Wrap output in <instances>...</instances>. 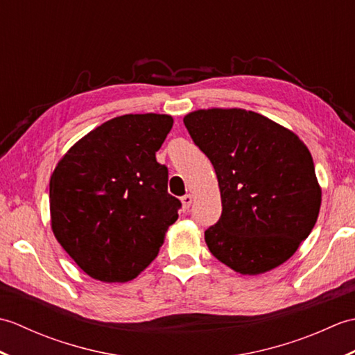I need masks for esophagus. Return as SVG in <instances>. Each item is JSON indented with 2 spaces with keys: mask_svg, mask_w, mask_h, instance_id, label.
I'll use <instances>...</instances> for the list:
<instances>
[{
  "mask_svg": "<svg viewBox=\"0 0 355 355\" xmlns=\"http://www.w3.org/2000/svg\"><path fill=\"white\" fill-rule=\"evenodd\" d=\"M182 202H183V209L184 210L189 209L191 205H192V195L191 193H186L184 197H182Z\"/></svg>",
  "mask_w": 355,
  "mask_h": 355,
  "instance_id": "obj_1",
  "label": "esophagus"
}]
</instances>
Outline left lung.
Segmentation results:
<instances>
[{"instance_id": "left-lung-1", "label": "left lung", "mask_w": 355, "mask_h": 355, "mask_svg": "<svg viewBox=\"0 0 355 355\" xmlns=\"http://www.w3.org/2000/svg\"><path fill=\"white\" fill-rule=\"evenodd\" d=\"M221 191L220 220L205 232L218 261L259 275L290 259L318 221L322 192L296 134L245 110H200L184 119Z\"/></svg>"}]
</instances>
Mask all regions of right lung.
I'll use <instances>...</instances> for the list:
<instances>
[{
    "mask_svg": "<svg viewBox=\"0 0 355 355\" xmlns=\"http://www.w3.org/2000/svg\"><path fill=\"white\" fill-rule=\"evenodd\" d=\"M173 120L166 114L111 119L80 139L50 178L51 229L88 276L126 282L153 262L182 201L157 162Z\"/></svg>",
    "mask_w": 355,
    "mask_h": 355,
    "instance_id": "right-lung-1",
    "label": "right lung"
}]
</instances>
